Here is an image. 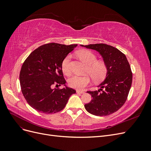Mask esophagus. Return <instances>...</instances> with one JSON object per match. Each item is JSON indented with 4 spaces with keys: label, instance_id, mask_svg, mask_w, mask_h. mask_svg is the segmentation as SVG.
<instances>
[{
    "label": "esophagus",
    "instance_id": "1",
    "mask_svg": "<svg viewBox=\"0 0 151 151\" xmlns=\"http://www.w3.org/2000/svg\"><path fill=\"white\" fill-rule=\"evenodd\" d=\"M84 93L85 92L83 91H79V90L77 91V93H78V94H84Z\"/></svg>",
    "mask_w": 151,
    "mask_h": 151
}]
</instances>
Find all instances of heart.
Instances as JSON below:
<instances>
[{
  "mask_svg": "<svg viewBox=\"0 0 151 151\" xmlns=\"http://www.w3.org/2000/svg\"><path fill=\"white\" fill-rule=\"evenodd\" d=\"M82 60L88 65L86 72L92 77L94 81H101L106 77L108 72L106 63L102 61H97L96 55L89 50H82L77 53ZM70 57H66L62 63V70L67 76L70 74ZM91 83V77L89 76H81L75 75L68 81L69 86L72 88L82 90L88 86Z\"/></svg>",
  "mask_w": 151,
  "mask_h": 151,
  "instance_id": "1",
  "label": "heart"
}]
</instances>
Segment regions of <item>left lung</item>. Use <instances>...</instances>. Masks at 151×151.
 <instances>
[{
    "instance_id": "obj_1",
    "label": "left lung",
    "mask_w": 151,
    "mask_h": 151,
    "mask_svg": "<svg viewBox=\"0 0 151 151\" xmlns=\"http://www.w3.org/2000/svg\"><path fill=\"white\" fill-rule=\"evenodd\" d=\"M96 50L108 66L105 80L98 91H88L93 99L84 107L96 116H107L116 112L125 103L132 83V72L124 53L110 45L104 43L81 45Z\"/></svg>"
}]
</instances>
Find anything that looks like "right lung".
Masks as SVG:
<instances>
[{
	"label": "right lung",
	"mask_w": 151,
	"mask_h": 151,
	"mask_svg": "<svg viewBox=\"0 0 151 151\" xmlns=\"http://www.w3.org/2000/svg\"><path fill=\"white\" fill-rule=\"evenodd\" d=\"M77 45L50 43L42 45L26 58L21 68L19 80L22 93L30 106L40 113H55L65 108L76 90L65 87L62 63Z\"/></svg>",
	"instance_id": "obj_1"
}]
</instances>
